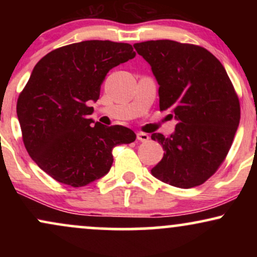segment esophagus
Returning <instances> with one entry per match:
<instances>
[{"instance_id": "34e87169", "label": "esophagus", "mask_w": 257, "mask_h": 257, "mask_svg": "<svg viewBox=\"0 0 257 257\" xmlns=\"http://www.w3.org/2000/svg\"><path fill=\"white\" fill-rule=\"evenodd\" d=\"M137 138L139 141H143V143H146V141H149V139H150L149 134H146V133H141V132L138 133Z\"/></svg>"}]
</instances>
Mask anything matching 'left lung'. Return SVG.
<instances>
[{
  "label": "left lung",
  "instance_id": "1",
  "mask_svg": "<svg viewBox=\"0 0 257 257\" xmlns=\"http://www.w3.org/2000/svg\"><path fill=\"white\" fill-rule=\"evenodd\" d=\"M134 48L157 79L159 110L178 120L169 138L151 135L164 150L152 175L180 188L204 184L225 161L239 125V99L225 67L196 44L157 40Z\"/></svg>",
  "mask_w": 257,
  "mask_h": 257
}]
</instances>
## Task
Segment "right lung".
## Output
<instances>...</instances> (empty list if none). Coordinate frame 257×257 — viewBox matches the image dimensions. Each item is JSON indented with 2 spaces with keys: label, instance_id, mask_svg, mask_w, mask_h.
<instances>
[{
  "label": "right lung",
  "instance_id": "obj_1",
  "mask_svg": "<svg viewBox=\"0 0 257 257\" xmlns=\"http://www.w3.org/2000/svg\"><path fill=\"white\" fill-rule=\"evenodd\" d=\"M135 57L128 43L83 41L41 59L17 102L26 151L61 184L82 187L108 173L112 150L137 135L123 125H93L89 106L111 69Z\"/></svg>",
  "mask_w": 257,
  "mask_h": 257
}]
</instances>
